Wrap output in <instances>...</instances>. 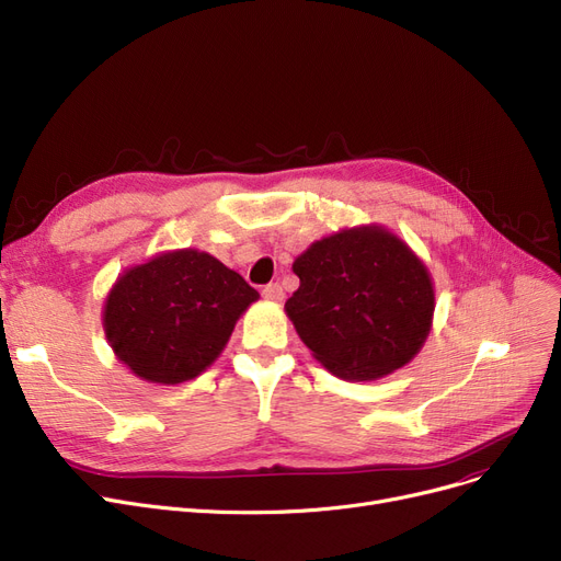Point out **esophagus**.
Returning <instances> with one entry per match:
<instances>
[{
	"label": "esophagus",
	"instance_id": "34e87169",
	"mask_svg": "<svg viewBox=\"0 0 561 561\" xmlns=\"http://www.w3.org/2000/svg\"><path fill=\"white\" fill-rule=\"evenodd\" d=\"M263 298L265 300H271V302H282L284 300V288H282V284H267L265 288H263Z\"/></svg>",
	"mask_w": 561,
	"mask_h": 561
}]
</instances>
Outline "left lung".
I'll return each mask as SVG.
<instances>
[{"label": "left lung", "instance_id": "left-lung-1", "mask_svg": "<svg viewBox=\"0 0 561 561\" xmlns=\"http://www.w3.org/2000/svg\"><path fill=\"white\" fill-rule=\"evenodd\" d=\"M284 305L302 344L344 380H378L415 357L433 325L426 263L380 225L341 229L294 261Z\"/></svg>", "mask_w": 561, "mask_h": 561}]
</instances>
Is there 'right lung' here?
I'll use <instances>...</instances> for the list:
<instances>
[{
  "instance_id": "add662e5",
  "label": "right lung",
  "mask_w": 561,
  "mask_h": 561,
  "mask_svg": "<svg viewBox=\"0 0 561 561\" xmlns=\"http://www.w3.org/2000/svg\"><path fill=\"white\" fill-rule=\"evenodd\" d=\"M256 300V290L208 252H160L116 277L103 330L137 378L179 385L220 357L236 321Z\"/></svg>"
}]
</instances>
